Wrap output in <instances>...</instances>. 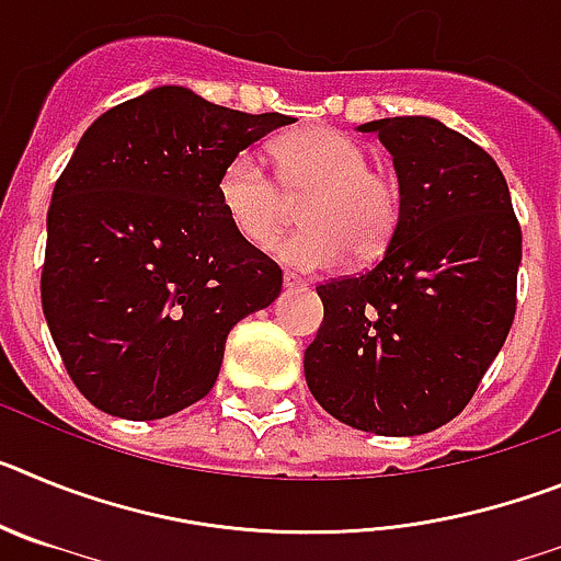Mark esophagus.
Wrapping results in <instances>:
<instances>
[{"label":"esophagus","mask_w":561,"mask_h":561,"mask_svg":"<svg viewBox=\"0 0 561 561\" xmlns=\"http://www.w3.org/2000/svg\"><path fill=\"white\" fill-rule=\"evenodd\" d=\"M284 286L286 289H306L309 284H306L304 277H297L295 272H284Z\"/></svg>","instance_id":"34e87169"}]
</instances>
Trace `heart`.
I'll return each mask as SVG.
<instances>
[{"label":"heart","instance_id":"obj_1","mask_svg":"<svg viewBox=\"0 0 561 561\" xmlns=\"http://www.w3.org/2000/svg\"><path fill=\"white\" fill-rule=\"evenodd\" d=\"M272 180L255 153L241 151L216 182L225 219L250 247L264 250L280 236L291 202L304 199V230L284 238L277 255L297 270H331L345 255L365 264L388 250L401 221V182L370 165L362 142L325 126L280 134L270 146Z\"/></svg>","mask_w":561,"mask_h":561}]
</instances>
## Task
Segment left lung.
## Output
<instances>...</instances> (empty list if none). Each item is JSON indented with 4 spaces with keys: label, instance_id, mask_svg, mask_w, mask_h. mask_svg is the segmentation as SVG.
I'll use <instances>...</instances> for the list:
<instances>
[{
    "label": "left lung",
    "instance_id": "1",
    "mask_svg": "<svg viewBox=\"0 0 561 561\" xmlns=\"http://www.w3.org/2000/svg\"><path fill=\"white\" fill-rule=\"evenodd\" d=\"M359 131H379L393 153L401 221L370 270L317 286L325 314L306 348V381L348 427L421 435L469 404L503 348L523 230L497 162L460 131L433 117Z\"/></svg>",
    "mask_w": 561,
    "mask_h": 561
}]
</instances>
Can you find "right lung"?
<instances>
[{
    "instance_id": "add662e5",
    "label": "right lung",
    "mask_w": 561,
    "mask_h": 561,
    "mask_svg": "<svg viewBox=\"0 0 561 561\" xmlns=\"http://www.w3.org/2000/svg\"><path fill=\"white\" fill-rule=\"evenodd\" d=\"M289 123L160 87L83 131L47 210L42 309L98 410L153 421L205 399L232 325L280 295L284 272L236 236L216 182Z\"/></svg>"
}]
</instances>
